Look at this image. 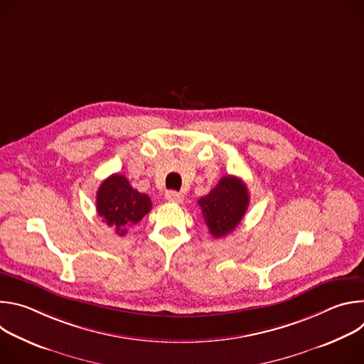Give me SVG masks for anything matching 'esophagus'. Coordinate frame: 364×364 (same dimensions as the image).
Listing matches in <instances>:
<instances>
[{
    "mask_svg": "<svg viewBox=\"0 0 364 364\" xmlns=\"http://www.w3.org/2000/svg\"><path fill=\"white\" fill-rule=\"evenodd\" d=\"M166 200L170 201V203H181L183 201V194L178 193V191H174V190H168L166 193Z\"/></svg>",
    "mask_w": 364,
    "mask_h": 364,
    "instance_id": "34e87169",
    "label": "esophagus"
}]
</instances>
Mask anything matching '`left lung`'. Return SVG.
Returning a JSON list of instances; mask_svg holds the SVG:
<instances>
[{"mask_svg":"<svg viewBox=\"0 0 364 364\" xmlns=\"http://www.w3.org/2000/svg\"><path fill=\"white\" fill-rule=\"evenodd\" d=\"M204 222L215 237H225L236 229L249 205V191L235 176H225L209 194L198 200Z\"/></svg>","mask_w":364,"mask_h":364,"instance_id":"left-lung-1","label":"left lung"}]
</instances>
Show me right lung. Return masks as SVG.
Segmentation results:
<instances>
[{
    "mask_svg": "<svg viewBox=\"0 0 364 364\" xmlns=\"http://www.w3.org/2000/svg\"><path fill=\"white\" fill-rule=\"evenodd\" d=\"M152 207L149 197L135 190L125 176L112 174L102 181L96 193V210L99 218L115 233L124 236L128 228L136 225Z\"/></svg>",
    "mask_w": 364,
    "mask_h": 364,
    "instance_id": "1",
    "label": "right lung"
}]
</instances>
